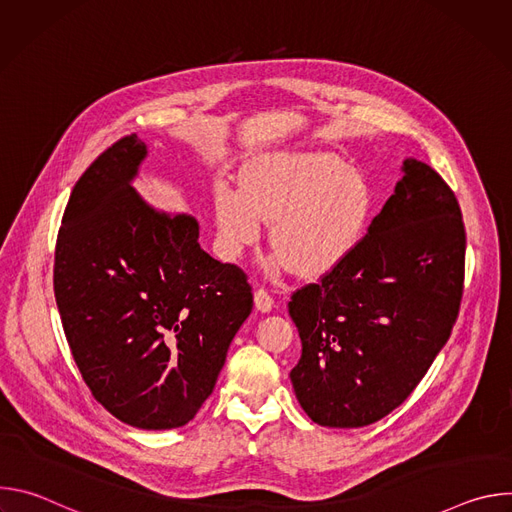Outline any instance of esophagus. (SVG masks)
<instances>
[{"label":"esophagus","mask_w":512,"mask_h":512,"mask_svg":"<svg viewBox=\"0 0 512 512\" xmlns=\"http://www.w3.org/2000/svg\"><path fill=\"white\" fill-rule=\"evenodd\" d=\"M253 300H255V308L259 310V312H271L273 310V306H275V302H273V298L267 294L265 289H257L255 294H253Z\"/></svg>","instance_id":"34e87169"}]
</instances>
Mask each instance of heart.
<instances>
[{"label": "heart", "instance_id": "1", "mask_svg": "<svg viewBox=\"0 0 512 512\" xmlns=\"http://www.w3.org/2000/svg\"><path fill=\"white\" fill-rule=\"evenodd\" d=\"M375 192L362 170L328 152H281L255 160L245 190L223 184L216 192L218 247L229 261L257 245L263 223L277 249L265 273L294 267L318 279L336 269L367 233Z\"/></svg>", "mask_w": 512, "mask_h": 512}]
</instances>
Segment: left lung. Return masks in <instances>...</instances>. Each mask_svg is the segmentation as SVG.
<instances>
[{
	"label": "left lung",
	"mask_w": 512,
	"mask_h": 512,
	"mask_svg": "<svg viewBox=\"0 0 512 512\" xmlns=\"http://www.w3.org/2000/svg\"><path fill=\"white\" fill-rule=\"evenodd\" d=\"M356 249L298 289L302 356L289 373L308 417L364 427L399 407L448 342L464 289L466 231L452 188L407 158Z\"/></svg>",
	"instance_id": "8db88e82"
}]
</instances>
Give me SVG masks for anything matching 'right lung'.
Returning <instances> with one entry per match:
<instances>
[{"label": "right lung", "mask_w": 512, "mask_h": 512, "mask_svg": "<svg viewBox=\"0 0 512 512\" xmlns=\"http://www.w3.org/2000/svg\"><path fill=\"white\" fill-rule=\"evenodd\" d=\"M145 156L131 133L72 188L54 296L93 397L127 425L174 429L212 393L253 294L237 265L200 249L194 216L156 210L135 192Z\"/></svg>", "instance_id": "1"}]
</instances>
